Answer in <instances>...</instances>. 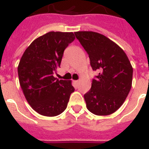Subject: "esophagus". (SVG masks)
<instances>
[{
    "mask_svg": "<svg viewBox=\"0 0 149 149\" xmlns=\"http://www.w3.org/2000/svg\"><path fill=\"white\" fill-rule=\"evenodd\" d=\"M78 80H74V84H78Z\"/></svg>",
    "mask_w": 149,
    "mask_h": 149,
    "instance_id": "esophagus-1",
    "label": "esophagus"
}]
</instances>
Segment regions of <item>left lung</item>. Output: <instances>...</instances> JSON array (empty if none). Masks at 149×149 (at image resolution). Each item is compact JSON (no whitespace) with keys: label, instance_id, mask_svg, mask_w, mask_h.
Wrapping results in <instances>:
<instances>
[{"label":"left lung","instance_id":"left-lung-1","mask_svg":"<svg viewBox=\"0 0 149 149\" xmlns=\"http://www.w3.org/2000/svg\"><path fill=\"white\" fill-rule=\"evenodd\" d=\"M97 74L84 95L86 107L96 115H109L119 109L132 88L133 69L123 50L103 35L74 32Z\"/></svg>","mask_w":149,"mask_h":149}]
</instances>
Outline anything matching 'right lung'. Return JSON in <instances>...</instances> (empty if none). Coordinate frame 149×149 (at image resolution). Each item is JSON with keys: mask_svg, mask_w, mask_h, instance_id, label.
I'll list each match as a JSON object with an SVG mask.
<instances>
[{"mask_svg": "<svg viewBox=\"0 0 149 149\" xmlns=\"http://www.w3.org/2000/svg\"><path fill=\"white\" fill-rule=\"evenodd\" d=\"M75 39L73 32H50L35 39L24 52L17 67L20 85L29 104L38 114L54 117L67 107L74 88L70 80L54 73L64 50Z\"/></svg>", "mask_w": 149, "mask_h": 149, "instance_id": "right-lung-1", "label": "right lung"}]
</instances>
